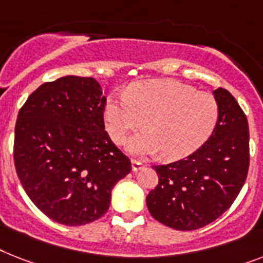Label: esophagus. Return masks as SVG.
Here are the masks:
<instances>
[{
  "instance_id": "esophagus-1",
  "label": "esophagus",
  "mask_w": 263,
  "mask_h": 263,
  "mask_svg": "<svg viewBox=\"0 0 263 263\" xmlns=\"http://www.w3.org/2000/svg\"><path fill=\"white\" fill-rule=\"evenodd\" d=\"M145 166V164H142V161H140V160H132V168H133L134 172H137V171H140V169H142Z\"/></svg>"
}]
</instances>
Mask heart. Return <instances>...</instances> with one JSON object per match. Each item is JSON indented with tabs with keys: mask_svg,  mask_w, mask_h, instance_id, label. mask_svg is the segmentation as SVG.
Returning <instances> with one entry per match:
<instances>
[{
	"mask_svg": "<svg viewBox=\"0 0 263 263\" xmlns=\"http://www.w3.org/2000/svg\"><path fill=\"white\" fill-rule=\"evenodd\" d=\"M219 106L210 92L172 80L141 82L125 98H111L105 107L107 133L123 144L138 127L146 129L129 141L134 155H155L161 151L169 160L181 158L200 147L214 132Z\"/></svg>",
	"mask_w": 263,
	"mask_h": 263,
	"instance_id": "obj_1",
	"label": "heart"
}]
</instances>
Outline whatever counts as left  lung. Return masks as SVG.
Returning a JSON list of instances; mask_svg holds the SVG:
<instances>
[{"label": "left lung", "instance_id": "1", "mask_svg": "<svg viewBox=\"0 0 263 263\" xmlns=\"http://www.w3.org/2000/svg\"><path fill=\"white\" fill-rule=\"evenodd\" d=\"M219 119L204 144L188 157L155 165L158 184L146 196L156 220L191 231L210 224L231 207L246 181L250 165L249 123L226 88L214 91Z\"/></svg>", "mask_w": 263, "mask_h": 263}]
</instances>
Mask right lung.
I'll return each instance as SVG.
<instances>
[{
  "label": "right lung",
  "mask_w": 263,
  "mask_h": 263,
  "mask_svg": "<svg viewBox=\"0 0 263 263\" xmlns=\"http://www.w3.org/2000/svg\"><path fill=\"white\" fill-rule=\"evenodd\" d=\"M106 98L94 78L47 82L20 108L13 158L33 204L66 226L94 222L107 212L112 186L132 162L105 130Z\"/></svg>",
  "instance_id": "1"
}]
</instances>
